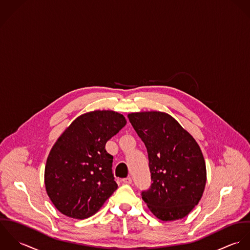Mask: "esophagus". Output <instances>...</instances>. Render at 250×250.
Segmentation results:
<instances>
[{"mask_svg": "<svg viewBox=\"0 0 250 250\" xmlns=\"http://www.w3.org/2000/svg\"><path fill=\"white\" fill-rule=\"evenodd\" d=\"M123 183H125V185H130L132 183V179L130 177L125 178V179H123Z\"/></svg>", "mask_w": 250, "mask_h": 250, "instance_id": "esophagus-1", "label": "esophagus"}]
</instances>
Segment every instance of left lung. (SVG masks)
Segmentation results:
<instances>
[{"instance_id":"8db88e82","label":"left lung","mask_w":250,"mask_h":250,"mask_svg":"<svg viewBox=\"0 0 250 250\" xmlns=\"http://www.w3.org/2000/svg\"><path fill=\"white\" fill-rule=\"evenodd\" d=\"M149 156L151 185L142 199L162 221L184 218L203 195L206 163L195 139L170 115L157 112L128 114Z\"/></svg>"}]
</instances>
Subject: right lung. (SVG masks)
I'll return each mask as SVG.
<instances>
[{
	"label": "right lung",
	"instance_id": "right-lung-1",
	"mask_svg": "<svg viewBox=\"0 0 250 250\" xmlns=\"http://www.w3.org/2000/svg\"><path fill=\"white\" fill-rule=\"evenodd\" d=\"M125 125L122 114L97 110L76 118L58 138L47 157L44 183L52 203L62 214L88 218L117 189L113 156L105 144Z\"/></svg>",
	"mask_w": 250,
	"mask_h": 250
}]
</instances>
